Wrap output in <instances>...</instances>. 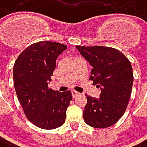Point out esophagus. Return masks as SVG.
Returning a JSON list of instances; mask_svg holds the SVG:
<instances>
[{
  "label": "esophagus",
  "instance_id": "esophagus-1",
  "mask_svg": "<svg viewBox=\"0 0 147 147\" xmlns=\"http://www.w3.org/2000/svg\"><path fill=\"white\" fill-rule=\"evenodd\" d=\"M72 94H73V96L75 97V96H78V95L80 94V93H78L77 91L75 90H72Z\"/></svg>",
  "mask_w": 147,
  "mask_h": 147
}]
</instances>
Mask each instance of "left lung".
Segmentation results:
<instances>
[{
  "mask_svg": "<svg viewBox=\"0 0 147 147\" xmlns=\"http://www.w3.org/2000/svg\"><path fill=\"white\" fill-rule=\"evenodd\" d=\"M92 65L89 80L101 88L99 99L87 96L83 118L94 128H107L115 124L124 114L130 101L133 73L130 60L120 51L106 46L76 45Z\"/></svg>",
  "mask_w": 147,
  "mask_h": 147,
  "instance_id": "8db88e82",
  "label": "left lung"
}]
</instances>
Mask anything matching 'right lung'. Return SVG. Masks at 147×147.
I'll return each mask as SVG.
<instances>
[{
  "label": "right lung",
  "instance_id": "add662e5",
  "mask_svg": "<svg viewBox=\"0 0 147 147\" xmlns=\"http://www.w3.org/2000/svg\"><path fill=\"white\" fill-rule=\"evenodd\" d=\"M67 45L40 41L20 53L13 67L14 86L26 117L41 129L53 130L65 121V111L72 101L70 90L59 93L48 88L56 59Z\"/></svg>",
  "mask_w": 147,
  "mask_h": 147
}]
</instances>
